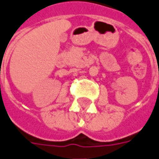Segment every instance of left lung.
Wrapping results in <instances>:
<instances>
[{
	"label": "left lung",
	"instance_id": "obj_1",
	"mask_svg": "<svg viewBox=\"0 0 159 159\" xmlns=\"http://www.w3.org/2000/svg\"><path fill=\"white\" fill-rule=\"evenodd\" d=\"M158 87H159V86H158Z\"/></svg>",
	"mask_w": 159,
	"mask_h": 159
}]
</instances>
